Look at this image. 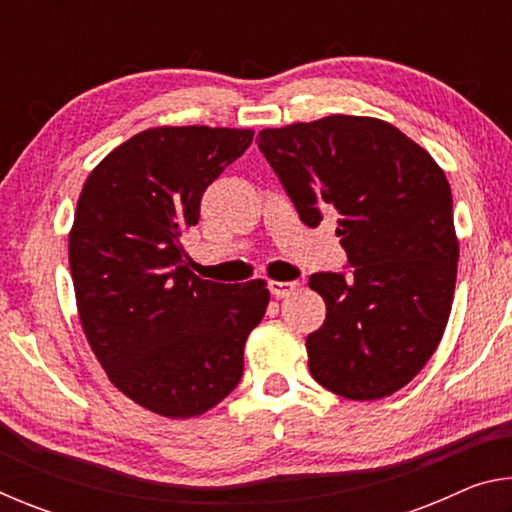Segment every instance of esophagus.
<instances>
[{
	"label": "esophagus",
	"instance_id": "34e87169",
	"mask_svg": "<svg viewBox=\"0 0 512 512\" xmlns=\"http://www.w3.org/2000/svg\"><path fill=\"white\" fill-rule=\"evenodd\" d=\"M268 289H271L275 298H287L298 289V282H271L268 284Z\"/></svg>",
	"mask_w": 512,
	"mask_h": 512
}]
</instances>
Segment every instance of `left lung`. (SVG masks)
Returning a JSON list of instances; mask_svg holds the SVG:
<instances>
[{"mask_svg":"<svg viewBox=\"0 0 512 512\" xmlns=\"http://www.w3.org/2000/svg\"><path fill=\"white\" fill-rule=\"evenodd\" d=\"M259 151L302 223L339 216L348 253V273L309 277L327 305L307 336L311 377L357 402L393 395L436 352L452 311L458 239L443 169L400 128L352 115L264 128Z\"/></svg>","mask_w":512,"mask_h":512,"instance_id":"1","label":"left lung"}]
</instances>
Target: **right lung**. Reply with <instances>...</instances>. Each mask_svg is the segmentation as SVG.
Returning <instances> with one entry per match:
<instances>
[{
	"mask_svg": "<svg viewBox=\"0 0 512 512\" xmlns=\"http://www.w3.org/2000/svg\"><path fill=\"white\" fill-rule=\"evenodd\" d=\"M253 135L149 128L92 169L76 203L69 268L83 332L112 384L164 418H194L235 391L266 314L264 280H201L180 241Z\"/></svg>",
	"mask_w": 512,
	"mask_h": 512,
	"instance_id": "obj_1",
	"label": "right lung"
}]
</instances>
